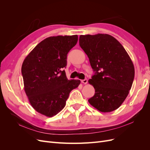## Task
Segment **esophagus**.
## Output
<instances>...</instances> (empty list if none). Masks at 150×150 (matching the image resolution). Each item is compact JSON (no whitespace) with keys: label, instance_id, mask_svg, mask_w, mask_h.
Here are the masks:
<instances>
[{"label":"esophagus","instance_id":"esophagus-1","mask_svg":"<svg viewBox=\"0 0 150 150\" xmlns=\"http://www.w3.org/2000/svg\"><path fill=\"white\" fill-rule=\"evenodd\" d=\"M81 83H82L86 84H87V83H88V79H84L83 80H81Z\"/></svg>","mask_w":150,"mask_h":150}]
</instances>
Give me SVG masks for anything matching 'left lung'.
Here are the masks:
<instances>
[{
    "mask_svg": "<svg viewBox=\"0 0 150 150\" xmlns=\"http://www.w3.org/2000/svg\"><path fill=\"white\" fill-rule=\"evenodd\" d=\"M79 42L95 72L88 81L95 89L89 103L103 112L116 110L133 84L134 67L130 57L118 40L109 34L81 35Z\"/></svg>",
    "mask_w": 150,
    "mask_h": 150,
    "instance_id": "obj_1",
    "label": "left lung"
}]
</instances>
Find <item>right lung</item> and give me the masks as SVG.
Wrapping results in <instances>:
<instances>
[{
  "label": "right lung",
  "mask_w": 150,
  "mask_h": 150,
  "mask_svg": "<svg viewBox=\"0 0 150 150\" xmlns=\"http://www.w3.org/2000/svg\"><path fill=\"white\" fill-rule=\"evenodd\" d=\"M78 35L52 36L39 43L22 63L24 90L31 106L52 117L66 106L70 92L80 80H68L64 70L67 54L77 44Z\"/></svg>",
  "instance_id": "right-lung-1"
}]
</instances>
